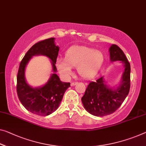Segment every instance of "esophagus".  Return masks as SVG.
<instances>
[{
	"label": "esophagus",
	"mask_w": 146,
	"mask_h": 146,
	"mask_svg": "<svg viewBox=\"0 0 146 146\" xmlns=\"http://www.w3.org/2000/svg\"><path fill=\"white\" fill-rule=\"evenodd\" d=\"M76 84H77V82H72L71 84H70V86H75Z\"/></svg>",
	"instance_id": "34e87169"
}]
</instances>
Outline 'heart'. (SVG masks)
Instances as JSON below:
<instances>
[{
  "mask_svg": "<svg viewBox=\"0 0 146 146\" xmlns=\"http://www.w3.org/2000/svg\"><path fill=\"white\" fill-rule=\"evenodd\" d=\"M104 57L100 51L87 46H72L67 50L65 59H57V68L65 78L72 74V67L77 68L82 78L89 79L98 72L104 62Z\"/></svg>",
  "mask_w": 146,
  "mask_h": 146,
  "instance_id": "b5f03b06",
  "label": "heart"
}]
</instances>
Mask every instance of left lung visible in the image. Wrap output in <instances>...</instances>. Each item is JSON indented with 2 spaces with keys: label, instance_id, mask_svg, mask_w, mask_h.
Returning a JSON list of instances; mask_svg holds the SVG:
<instances>
[{
  "label": "left lung",
  "instance_id": "8db88e82",
  "mask_svg": "<svg viewBox=\"0 0 146 146\" xmlns=\"http://www.w3.org/2000/svg\"><path fill=\"white\" fill-rule=\"evenodd\" d=\"M111 62L121 60L124 66L121 84L117 89L110 88L106 84L103 76L87 86L82 102L89 113L98 117L113 113L120 107L129 93L131 86V65L123 51L117 45L109 49Z\"/></svg>",
  "mask_w": 146,
  "mask_h": 146
}]
</instances>
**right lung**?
Here are the masks:
<instances>
[{
	"mask_svg": "<svg viewBox=\"0 0 146 146\" xmlns=\"http://www.w3.org/2000/svg\"><path fill=\"white\" fill-rule=\"evenodd\" d=\"M54 38L40 41L31 47L20 62L17 76V93L22 105L31 113L46 116L54 112L59 106L63 95L70 83L62 82L55 74L59 46H56ZM35 55H44L52 61L54 74L44 86L33 88L26 83L24 77L25 67Z\"/></svg>",
	"mask_w": 146,
	"mask_h": 146,
	"instance_id": "obj_1",
	"label": "right lung"
}]
</instances>
